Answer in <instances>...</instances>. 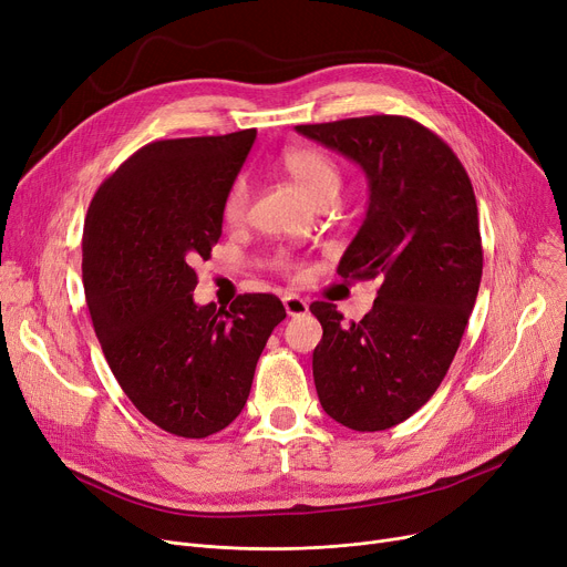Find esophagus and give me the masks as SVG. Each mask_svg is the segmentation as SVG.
Segmentation results:
<instances>
[{
    "label": "esophagus",
    "mask_w": 567,
    "mask_h": 567,
    "mask_svg": "<svg viewBox=\"0 0 567 567\" xmlns=\"http://www.w3.org/2000/svg\"><path fill=\"white\" fill-rule=\"evenodd\" d=\"M282 303H285V310H287L289 317H303L310 310L308 301L301 299V296H285Z\"/></svg>",
    "instance_id": "1"
}]
</instances>
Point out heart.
Masks as SVG:
<instances>
[{"label":"heart","mask_w":567,"mask_h":567,"mask_svg":"<svg viewBox=\"0 0 567 567\" xmlns=\"http://www.w3.org/2000/svg\"><path fill=\"white\" fill-rule=\"evenodd\" d=\"M285 172L293 178L296 186H299L315 204L323 199H333L342 184V172L340 165L317 146H296L287 148L280 158ZM250 199L248 182L241 176L229 186L225 202H223V216L229 223L241 220Z\"/></svg>","instance_id":"heart-1"}]
</instances>
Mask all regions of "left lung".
Segmentation results:
<instances>
[{
	"label": "left lung",
	"mask_w": 567,
	"mask_h": 567,
	"mask_svg": "<svg viewBox=\"0 0 567 567\" xmlns=\"http://www.w3.org/2000/svg\"><path fill=\"white\" fill-rule=\"evenodd\" d=\"M296 133L365 172L368 214L338 274L381 280L361 321L342 323L333 303L310 306L323 329L312 353L317 395L349 430H389L434 395L478 296L483 246L471 178L453 148L409 116H355Z\"/></svg>",
	"instance_id": "8db88e82"
}]
</instances>
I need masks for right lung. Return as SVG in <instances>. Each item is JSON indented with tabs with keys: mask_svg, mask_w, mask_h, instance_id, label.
Masks as SVG:
<instances>
[{
	"mask_svg": "<svg viewBox=\"0 0 567 567\" xmlns=\"http://www.w3.org/2000/svg\"><path fill=\"white\" fill-rule=\"evenodd\" d=\"M255 128L142 146L101 184L82 234V282L107 365L144 419L204 439L250 395L268 336L287 317L274 293L197 306L193 261L223 234V202Z\"/></svg>",
	"mask_w": 567,
	"mask_h": 567,
	"instance_id": "add662e5",
	"label": "right lung"
}]
</instances>
